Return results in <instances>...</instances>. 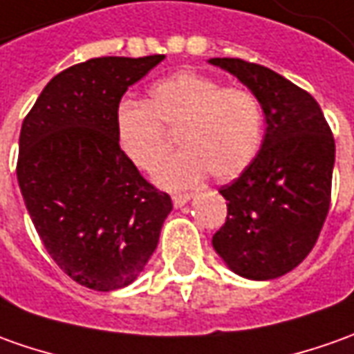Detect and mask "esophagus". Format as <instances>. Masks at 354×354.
Listing matches in <instances>:
<instances>
[{"mask_svg":"<svg viewBox=\"0 0 354 354\" xmlns=\"http://www.w3.org/2000/svg\"><path fill=\"white\" fill-rule=\"evenodd\" d=\"M189 194H174L172 196V203H174V207H182V205H186L187 201H189Z\"/></svg>","mask_w":354,"mask_h":354,"instance_id":"34e87169","label":"esophagus"}]
</instances>
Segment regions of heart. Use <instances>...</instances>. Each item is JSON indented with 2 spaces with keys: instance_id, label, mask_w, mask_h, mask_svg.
<instances>
[{
  "instance_id": "b5f03b06",
  "label": "heart",
  "mask_w": 354,
  "mask_h": 354,
  "mask_svg": "<svg viewBox=\"0 0 354 354\" xmlns=\"http://www.w3.org/2000/svg\"><path fill=\"white\" fill-rule=\"evenodd\" d=\"M176 131L182 151L158 172L167 187H186L209 172L232 180L258 157L263 143V110L244 86H223L197 71H180L149 88L143 102L116 110V139L126 158L153 174L172 149Z\"/></svg>"
}]
</instances>
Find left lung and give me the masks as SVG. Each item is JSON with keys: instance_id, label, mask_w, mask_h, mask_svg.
<instances>
[{"instance_id": "left-lung-1", "label": "left lung", "mask_w": 354, "mask_h": 354, "mask_svg": "<svg viewBox=\"0 0 354 354\" xmlns=\"http://www.w3.org/2000/svg\"><path fill=\"white\" fill-rule=\"evenodd\" d=\"M258 96L268 129L254 162L218 192L227 221L213 248L234 273L281 277L310 254L331 201L335 139L316 98L269 67L213 57Z\"/></svg>"}]
</instances>
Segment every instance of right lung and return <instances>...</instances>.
I'll return each instance as SVG.
<instances>
[{
  "instance_id": "right-lung-1",
  "label": "right lung",
  "mask_w": 354,
  "mask_h": 354,
  "mask_svg": "<svg viewBox=\"0 0 354 354\" xmlns=\"http://www.w3.org/2000/svg\"><path fill=\"white\" fill-rule=\"evenodd\" d=\"M162 59L108 56L67 67L23 120L17 180L26 211L57 268L93 290L133 283L172 211L116 139L127 86Z\"/></svg>"
}]
</instances>
